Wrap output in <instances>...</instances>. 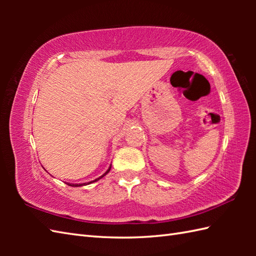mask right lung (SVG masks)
Masks as SVG:
<instances>
[{
	"instance_id": "add662e5",
	"label": "right lung",
	"mask_w": 256,
	"mask_h": 256,
	"mask_svg": "<svg viewBox=\"0 0 256 256\" xmlns=\"http://www.w3.org/2000/svg\"><path fill=\"white\" fill-rule=\"evenodd\" d=\"M110 170H111V167L108 168V170L104 174H103V175H102L101 177L96 178V179H94V180H92V182H88V184H91V182H96V180H99V179H101L102 177H104V176L106 175V174H108V172H110ZM84 184H69V186H72V187H78V186H84Z\"/></svg>"
}]
</instances>
